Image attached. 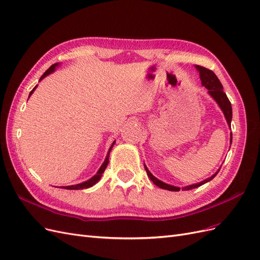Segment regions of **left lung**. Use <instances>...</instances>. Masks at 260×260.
I'll list each match as a JSON object with an SVG mask.
<instances>
[{"label":"left lung","mask_w":260,"mask_h":260,"mask_svg":"<svg viewBox=\"0 0 260 260\" xmlns=\"http://www.w3.org/2000/svg\"><path fill=\"white\" fill-rule=\"evenodd\" d=\"M196 68L200 73L201 83H202V85L204 87H206L208 89L207 93L209 94V96H211L215 100L217 105H218L219 108L221 109V111H222L224 118H225V121H227L229 127H230L231 126V120H232V107H231V103H230V100L228 99L227 95H225V93H223V87L221 85L220 81L218 80V78L216 77V74L213 71L204 68V67L196 66ZM231 142H232V133H230V145H231ZM145 169H146V172L148 174V177L153 181L155 186L160 187L161 189L169 190V191H179L180 189L182 191H187V190L198 188L200 186L204 185V183L208 182L209 180H212L215 177V176L218 174V172L220 170L219 169L214 175H212L211 177L207 178V179H204L203 181L198 182V183H193V185H190V186L179 188V187L171 186V185H169V183H165V182L161 181L160 179H157L156 177H154V176L151 173H150V171L148 170V167L146 165H145Z\"/></svg>","instance_id":"8db88e82"}]
</instances>
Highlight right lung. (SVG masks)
I'll return each instance as SVG.
<instances>
[{"mask_svg": "<svg viewBox=\"0 0 260 260\" xmlns=\"http://www.w3.org/2000/svg\"><path fill=\"white\" fill-rule=\"evenodd\" d=\"M60 63L59 62H57V63H54L53 66H51L49 67V68L44 72V74L42 75V77L40 78V81H42L43 80L44 78H46L47 75H49L51 73H53L54 71H55V69L57 68L58 66H59ZM38 87V85L33 88L31 91H30V94H29V97L33 94V91L36 90V88ZM114 144H115V140L112 142V145H111V147H110V149H109V151H108V154H107V156H106V158H105V161H104V163H103V165L100 166V169L98 170V172L93 176V177L91 178H89L88 180H86V181H84V182H81V183H78V185H72V186H67V187H61V188H63V189H67V190H80V189H86V188H90V187H93L94 185H96V183L100 180V178H102V176H103V173L105 172V170H106V167H107V165H108V163H109V154H110V151H111V149H112V147L114 146Z\"/></svg>", "mask_w": 260, "mask_h": 260, "instance_id": "obj_1", "label": "right lung"}]
</instances>
